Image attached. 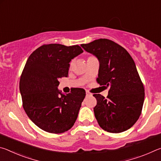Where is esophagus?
I'll use <instances>...</instances> for the list:
<instances>
[{
	"label": "esophagus",
	"instance_id": "1",
	"mask_svg": "<svg viewBox=\"0 0 161 161\" xmlns=\"http://www.w3.org/2000/svg\"><path fill=\"white\" fill-rule=\"evenodd\" d=\"M86 96H92V94L90 92H89L88 91H86Z\"/></svg>",
	"mask_w": 161,
	"mask_h": 161
}]
</instances>
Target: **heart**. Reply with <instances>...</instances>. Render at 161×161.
Here are the masks:
<instances>
[{
    "instance_id": "1",
    "label": "heart",
    "mask_w": 161,
    "mask_h": 161,
    "mask_svg": "<svg viewBox=\"0 0 161 161\" xmlns=\"http://www.w3.org/2000/svg\"><path fill=\"white\" fill-rule=\"evenodd\" d=\"M92 57H93V56H89V58H92ZM88 58H87V59H88Z\"/></svg>"
}]
</instances>
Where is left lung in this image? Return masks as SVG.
<instances>
[{
	"mask_svg": "<svg viewBox=\"0 0 161 161\" xmlns=\"http://www.w3.org/2000/svg\"><path fill=\"white\" fill-rule=\"evenodd\" d=\"M81 46L99 59L97 83L109 87L107 99L99 94L93 95L97 99L94 112L98 124L109 133L129 129L139 118L145 97L131 56L121 45L105 38Z\"/></svg>",
	"mask_w": 161,
	"mask_h": 161,
	"instance_id": "left-lung-1",
	"label": "left lung"
}]
</instances>
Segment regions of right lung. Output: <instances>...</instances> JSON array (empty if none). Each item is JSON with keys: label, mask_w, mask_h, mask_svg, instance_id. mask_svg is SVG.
<instances>
[{"label": "right lung", "mask_w": 161, "mask_h": 161, "mask_svg": "<svg viewBox=\"0 0 161 161\" xmlns=\"http://www.w3.org/2000/svg\"><path fill=\"white\" fill-rule=\"evenodd\" d=\"M81 53L79 45L47 44L36 49L26 62L20 80L23 107L46 132L64 133L75 123L85 91L74 88L64 95L58 86L59 79L67 77L70 61Z\"/></svg>", "instance_id": "obj_1"}]
</instances>
